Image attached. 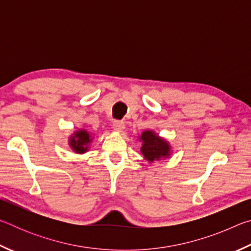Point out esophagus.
I'll return each mask as SVG.
<instances>
[{"mask_svg": "<svg viewBox=\"0 0 251 251\" xmlns=\"http://www.w3.org/2000/svg\"><path fill=\"white\" fill-rule=\"evenodd\" d=\"M113 128H114V130H116V131L124 130V128H125L124 122H122V121H114L113 122Z\"/></svg>", "mask_w": 251, "mask_h": 251, "instance_id": "34e87169", "label": "esophagus"}]
</instances>
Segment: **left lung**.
Returning <instances> with one entry per match:
<instances>
[{
  "label": "left lung",
  "instance_id": "8db88e82",
  "mask_svg": "<svg viewBox=\"0 0 251 251\" xmlns=\"http://www.w3.org/2000/svg\"><path fill=\"white\" fill-rule=\"evenodd\" d=\"M139 138L143 142L141 151L148 161L159 160L171 155V146L168 143L152 131L145 130Z\"/></svg>",
  "mask_w": 251,
  "mask_h": 251
}]
</instances>
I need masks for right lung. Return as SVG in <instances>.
Wrapping results in <instances>:
<instances>
[{
  "label": "right lung",
  "instance_id": "1",
  "mask_svg": "<svg viewBox=\"0 0 251 251\" xmlns=\"http://www.w3.org/2000/svg\"><path fill=\"white\" fill-rule=\"evenodd\" d=\"M92 142L90 134L85 129H80L76 131L75 134L70 138V146L72 147L75 152L78 154H83V152L87 151L88 144Z\"/></svg>",
  "mask_w": 251,
  "mask_h": 251
}]
</instances>
